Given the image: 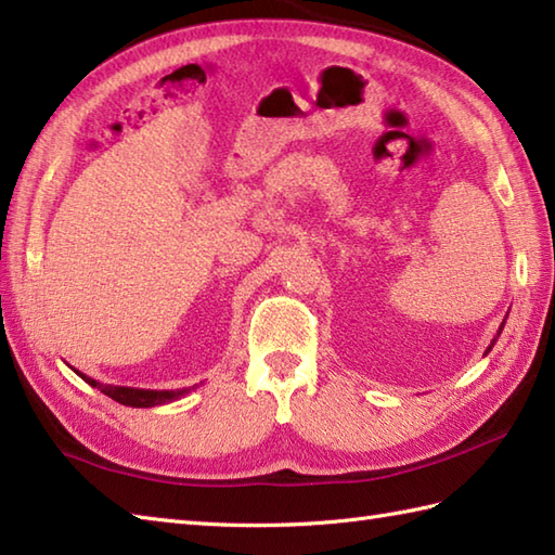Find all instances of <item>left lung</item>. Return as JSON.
<instances>
[{"label":"left lung","mask_w":555,"mask_h":555,"mask_svg":"<svg viewBox=\"0 0 555 555\" xmlns=\"http://www.w3.org/2000/svg\"><path fill=\"white\" fill-rule=\"evenodd\" d=\"M503 326H505V320L501 322V326H499V334H496V336H501V332H503ZM496 340H499V338H493V340H491V346L487 348V352H491V348H493V346H496ZM487 352H485V356H487Z\"/></svg>","instance_id":"1"}]
</instances>
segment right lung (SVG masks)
<instances>
[{"instance_id": "obj_1", "label": "right lung", "mask_w": 555, "mask_h": 555, "mask_svg": "<svg viewBox=\"0 0 555 555\" xmlns=\"http://www.w3.org/2000/svg\"><path fill=\"white\" fill-rule=\"evenodd\" d=\"M82 382L90 384L92 388H98L104 396H109L112 400L128 408H155V405H167L179 400L181 396L191 393V388H176V391H152V388H133V386H112V384H100L90 376L80 374L78 370H74Z\"/></svg>"}]
</instances>
